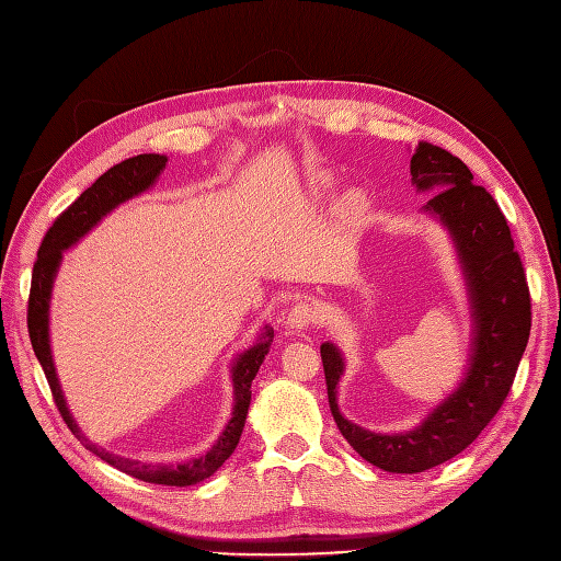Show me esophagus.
Instances as JSON below:
<instances>
[{"label":"esophagus","mask_w":561,"mask_h":561,"mask_svg":"<svg viewBox=\"0 0 561 561\" xmlns=\"http://www.w3.org/2000/svg\"><path fill=\"white\" fill-rule=\"evenodd\" d=\"M316 320H318V309L307 299L297 301L295 307L290 309V313H287V325H290L297 332L309 330Z\"/></svg>","instance_id":"1"}]
</instances>
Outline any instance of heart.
<instances>
[{
	"label": "heart",
	"instance_id": "obj_1",
	"mask_svg": "<svg viewBox=\"0 0 561 561\" xmlns=\"http://www.w3.org/2000/svg\"><path fill=\"white\" fill-rule=\"evenodd\" d=\"M313 192H316L318 198H325L332 192V182L330 180H318L316 186H313ZM365 213H367V198L358 190L346 192L342 196V201H339V206H336V217L344 227L358 225L360 219L365 217Z\"/></svg>",
	"mask_w": 561,
	"mask_h": 561
}]
</instances>
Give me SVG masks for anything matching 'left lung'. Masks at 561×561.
I'll return each mask as SVG.
<instances>
[{"label":"left lung","mask_w":561,"mask_h":561,"mask_svg":"<svg viewBox=\"0 0 561 561\" xmlns=\"http://www.w3.org/2000/svg\"><path fill=\"white\" fill-rule=\"evenodd\" d=\"M410 171L419 192H437L423 210L447 227L466 274L474 320L466 379L419 428L396 435L371 433L339 412L336 383L344 375V358L334 344L320 346L336 428L365 461L388 472H423L461 454L511 393L531 332L529 285L494 196L472 184L461 159L431 142H419Z\"/></svg>","instance_id":"left-lung-1"}]
</instances>
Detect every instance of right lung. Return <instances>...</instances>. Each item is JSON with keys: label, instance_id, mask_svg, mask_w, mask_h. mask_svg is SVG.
I'll return each mask as SVG.
<instances>
[{"label": "right lung", "instance_id": "1", "mask_svg": "<svg viewBox=\"0 0 561 561\" xmlns=\"http://www.w3.org/2000/svg\"><path fill=\"white\" fill-rule=\"evenodd\" d=\"M165 157L161 154H138L133 159H126L122 163H116L110 168L107 173L100 175L87 192H83L70 208L62 210L56 222L50 225L46 231L42 248L37 252V262L35 268H32V285H30V299H27V332H30V342L32 348H35L37 360L44 369L46 381L50 386V393H54L56 407L67 423V428L75 433L79 443L93 451L95 456L103 458L110 466L118 468L126 474H133L142 482L151 484H168V486H190L201 480L210 478V474L222 466L227 458L233 454L236 445H239L243 426H245V416H248V407H250V396H252V379L260 371V365L264 363V355L268 353L271 346V336H274V330L264 328V334L260 336V342L245 353H241L236 358L231 367V381H233V414L231 421L227 423V428L222 435L217 437V443L210 447V451L201 458H192V461L180 463V466H147L140 461H130V458L114 456L105 451L103 447L93 445L91 439L83 435L77 426V421L72 419L70 410H67L65 396L60 390V381L54 367V355H50V344H48V301H50V287H54L56 271L62 260V250L72 248L83 233H89L100 219H103L110 210H114L118 203H124L133 196L142 194L149 190L151 184L157 182L161 171L165 168Z\"/></svg>", "mask_w": 561, "mask_h": 561}]
</instances>
